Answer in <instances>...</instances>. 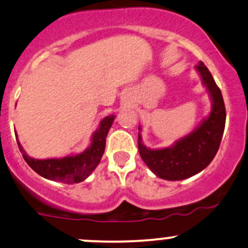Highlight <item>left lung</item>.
I'll return each instance as SVG.
<instances>
[{"mask_svg":"<svg viewBox=\"0 0 248 248\" xmlns=\"http://www.w3.org/2000/svg\"><path fill=\"white\" fill-rule=\"evenodd\" d=\"M195 70L212 101L211 111L197 128L172 146L153 149L142 142L139 126V153L149 170L164 180H184L205 170L216 156L224 134L226 108L221 92L202 62L195 66Z\"/></svg>","mask_w":248,"mask_h":248,"instance_id":"left-lung-1","label":"left lung"}]
</instances>
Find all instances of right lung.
<instances>
[{"instance_id": "1", "label": "right lung", "mask_w": 248, "mask_h": 248, "mask_svg": "<svg viewBox=\"0 0 248 248\" xmlns=\"http://www.w3.org/2000/svg\"><path fill=\"white\" fill-rule=\"evenodd\" d=\"M114 120L115 115L109 114L100 121L99 126L91 138V145L82 153L50 159H34L26 153L20 141H17V145L29 167H31V170L42 178L64 184H78L86 180L99 165L105 153L106 138ZM15 135L17 138V133H15Z\"/></svg>"}]
</instances>
